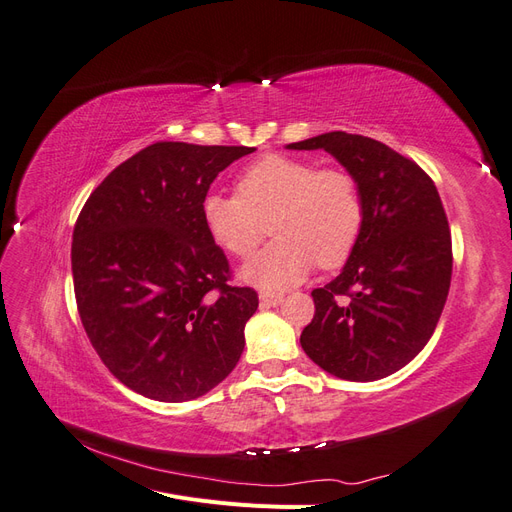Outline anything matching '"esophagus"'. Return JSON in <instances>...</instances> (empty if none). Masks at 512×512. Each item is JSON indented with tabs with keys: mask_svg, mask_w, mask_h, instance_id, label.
I'll list each match as a JSON object with an SVG mask.
<instances>
[{
	"mask_svg": "<svg viewBox=\"0 0 512 512\" xmlns=\"http://www.w3.org/2000/svg\"><path fill=\"white\" fill-rule=\"evenodd\" d=\"M284 301V294L282 292H271V290H262L260 292V303L267 305V307H275Z\"/></svg>",
	"mask_w": 512,
	"mask_h": 512,
	"instance_id": "34e87169",
	"label": "esophagus"
}]
</instances>
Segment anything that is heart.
<instances>
[{"instance_id": "b5f03b06", "label": "heart", "mask_w": 512, "mask_h": 512, "mask_svg": "<svg viewBox=\"0 0 512 512\" xmlns=\"http://www.w3.org/2000/svg\"><path fill=\"white\" fill-rule=\"evenodd\" d=\"M235 192H209L200 218L209 237L241 260L256 252L271 222L277 239L243 269L260 288L297 284L314 265L342 267L359 245L365 200L346 168L269 153L243 168Z\"/></svg>"}]
</instances>
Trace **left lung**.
Returning <instances> with one entry per match:
<instances>
[{"label": "left lung", "mask_w": 512, "mask_h": 512, "mask_svg": "<svg viewBox=\"0 0 512 512\" xmlns=\"http://www.w3.org/2000/svg\"><path fill=\"white\" fill-rule=\"evenodd\" d=\"M288 149H324L361 185L365 224L344 271L312 290L301 346L329 374L371 382L425 348L451 288L453 243L436 183L374 138L329 132Z\"/></svg>", "instance_id": "8db88e82"}]
</instances>
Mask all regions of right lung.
<instances>
[{
	"label": "right lung",
	"instance_id": "obj_1",
	"mask_svg": "<svg viewBox=\"0 0 512 512\" xmlns=\"http://www.w3.org/2000/svg\"><path fill=\"white\" fill-rule=\"evenodd\" d=\"M252 151L153 143L91 192L74 224V297L85 333L108 371L149 399H196L241 359L258 294L230 284L200 203L213 179Z\"/></svg>",
	"mask_w": 512,
	"mask_h": 512
}]
</instances>
